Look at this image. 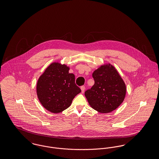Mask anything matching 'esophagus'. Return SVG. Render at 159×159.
<instances>
[{
	"instance_id": "34e87169",
	"label": "esophagus",
	"mask_w": 159,
	"mask_h": 159,
	"mask_svg": "<svg viewBox=\"0 0 159 159\" xmlns=\"http://www.w3.org/2000/svg\"><path fill=\"white\" fill-rule=\"evenodd\" d=\"M80 89H81V91H82V93H84V90H85V87L82 86L80 87Z\"/></svg>"
}]
</instances>
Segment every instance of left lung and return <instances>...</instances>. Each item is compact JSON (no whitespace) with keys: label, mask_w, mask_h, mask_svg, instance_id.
<instances>
[{"label":"left lung","mask_w":159,"mask_h":159,"mask_svg":"<svg viewBox=\"0 0 159 159\" xmlns=\"http://www.w3.org/2000/svg\"><path fill=\"white\" fill-rule=\"evenodd\" d=\"M95 83L84 93L90 106L97 112L107 113L117 109L124 100L126 85L117 70L104 64L93 73Z\"/></svg>","instance_id":"8db88e82"}]
</instances>
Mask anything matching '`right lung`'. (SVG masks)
<instances>
[{
  "instance_id": "obj_1",
  "label": "right lung",
  "mask_w": 159,
  "mask_h": 159,
  "mask_svg": "<svg viewBox=\"0 0 159 159\" xmlns=\"http://www.w3.org/2000/svg\"><path fill=\"white\" fill-rule=\"evenodd\" d=\"M69 70L70 66L66 64L53 62L38 79V98L49 112L57 113L64 111L81 92L75 84V75L69 73Z\"/></svg>"
}]
</instances>
